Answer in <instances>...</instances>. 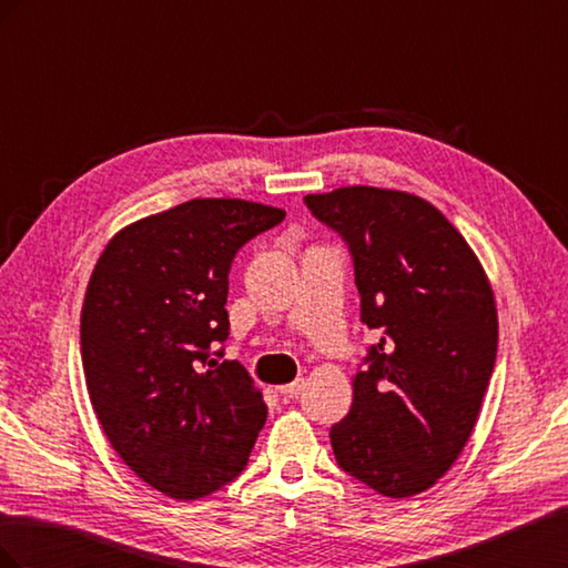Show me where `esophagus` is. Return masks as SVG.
Here are the masks:
<instances>
[{"instance_id":"1","label":"esophagus","mask_w":568,"mask_h":568,"mask_svg":"<svg viewBox=\"0 0 568 568\" xmlns=\"http://www.w3.org/2000/svg\"><path fill=\"white\" fill-rule=\"evenodd\" d=\"M305 388V379H296L291 384H284V386H277V393L284 395V398H298V395L303 393Z\"/></svg>"}]
</instances>
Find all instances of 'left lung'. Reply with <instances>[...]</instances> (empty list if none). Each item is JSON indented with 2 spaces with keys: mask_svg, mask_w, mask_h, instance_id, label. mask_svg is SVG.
<instances>
[{
  "mask_svg": "<svg viewBox=\"0 0 568 568\" xmlns=\"http://www.w3.org/2000/svg\"><path fill=\"white\" fill-rule=\"evenodd\" d=\"M346 242L359 320L382 334L332 426L338 467L386 497H409L469 440L497 353V311L478 257L432 203L376 186L305 196Z\"/></svg>",
  "mask_w": 568,
  "mask_h": 568,
  "instance_id": "obj_1",
  "label": "left lung"
}]
</instances>
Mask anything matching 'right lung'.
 I'll use <instances>...</instances> for the list:
<instances>
[{
	"label": "right lung",
	"instance_id": "add662e5",
	"mask_svg": "<svg viewBox=\"0 0 568 568\" xmlns=\"http://www.w3.org/2000/svg\"><path fill=\"white\" fill-rule=\"evenodd\" d=\"M284 211L194 199L120 230L84 294L80 351L97 419L151 488L199 500L244 471L267 405L225 359L236 251Z\"/></svg>",
	"mask_w": 568,
	"mask_h": 568
}]
</instances>
